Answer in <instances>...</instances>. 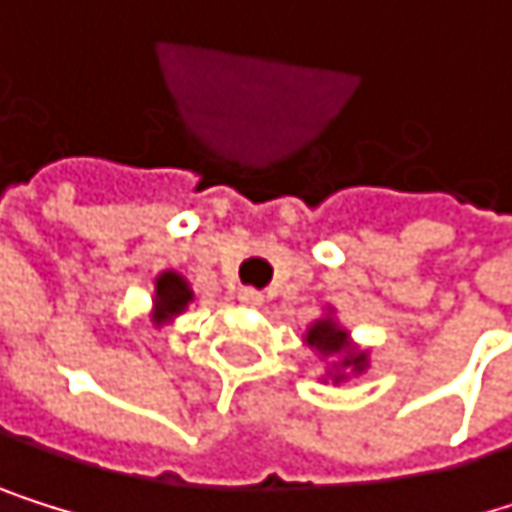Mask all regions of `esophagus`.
<instances>
[{
  "label": "esophagus",
  "mask_w": 512,
  "mask_h": 512,
  "mask_svg": "<svg viewBox=\"0 0 512 512\" xmlns=\"http://www.w3.org/2000/svg\"><path fill=\"white\" fill-rule=\"evenodd\" d=\"M239 304H245V307H261L264 304V294L258 291V288H239Z\"/></svg>",
  "instance_id": "obj_1"
}]
</instances>
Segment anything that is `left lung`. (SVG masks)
<instances>
[{"label": "left lung", "instance_id": "8db88e82", "mask_svg": "<svg viewBox=\"0 0 512 512\" xmlns=\"http://www.w3.org/2000/svg\"><path fill=\"white\" fill-rule=\"evenodd\" d=\"M307 344L310 347H316L319 353H344L347 350V331L344 328H338L331 319H322V322H316L310 331H307ZM365 353H350L347 350V356H344V365H350L353 371H362L365 368ZM344 375H334V381H341Z\"/></svg>", "mask_w": 512, "mask_h": 512}]
</instances>
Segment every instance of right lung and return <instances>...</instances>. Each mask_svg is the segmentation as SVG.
I'll return each instance as SVG.
<instances>
[{
  "label": "right lung",
  "mask_w": 512,
  "mask_h": 512,
  "mask_svg": "<svg viewBox=\"0 0 512 512\" xmlns=\"http://www.w3.org/2000/svg\"><path fill=\"white\" fill-rule=\"evenodd\" d=\"M190 301L193 291L184 276L168 270L156 279V322H168L171 316H178Z\"/></svg>",
  "instance_id": "obj_1"
}]
</instances>
